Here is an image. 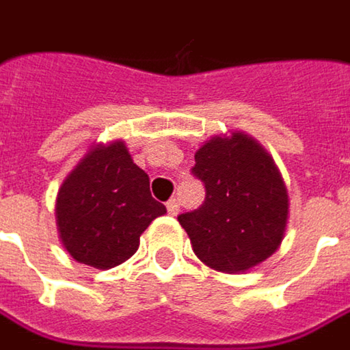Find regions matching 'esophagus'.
Listing matches in <instances>:
<instances>
[{"mask_svg": "<svg viewBox=\"0 0 350 350\" xmlns=\"http://www.w3.org/2000/svg\"><path fill=\"white\" fill-rule=\"evenodd\" d=\"M167 211H169V215H177L179 213V203H177L175 197L167 201Z\"/></svg>", "mask_w": 350, "mask_h": 350, "instance_id": "obj_1", "label": "esophagus"}]
</instances>
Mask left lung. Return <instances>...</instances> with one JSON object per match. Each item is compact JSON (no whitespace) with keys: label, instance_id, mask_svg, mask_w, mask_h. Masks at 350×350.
Segmentation results:
<instances>
[{"label":"left lung","instance_id":"left-lung-1","mask_svg":"<svg viewBox=\"0 0 350 350\" xmlns=\"http://www.w3.org/2000/svg\"><path fill=\"white\" fill-rule=\"evenodd\" d=\"M191 173L205 183V203L179 215L195 255L223 273L269 259L285 237V181L261 143L245 133L211 137L195 151Z\"/></svg>","mask_w":350,"mask_h":350}]
</instances>
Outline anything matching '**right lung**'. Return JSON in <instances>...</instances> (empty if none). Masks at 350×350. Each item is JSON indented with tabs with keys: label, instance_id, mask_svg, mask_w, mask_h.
I'll return each instance as SVG.
<instances>
[{
	"label": "right lung",
	"instance_id": "add662e5",
	"mask_svg": "<svg viewBox=\"0 0 350 350\" xmlns=\"http://www.w3.org/2000/svg\"><path fill=\"white\" fill-rule=\"evenodd\" d=\"M165 213L151 197L149 175L123 141L93 145L65 177L55 201L65 251L95 269H111L135 255L141 233Z\"/></svg>",
	"mask_w": 350,
	"mask_h": 350
}]
</instances>
